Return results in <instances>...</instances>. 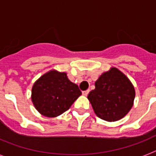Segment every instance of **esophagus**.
Here are the masks:
<instances>
[{"label":"esophagus","instance_id":"34e87169","mask_svg":"<svg viewBox=\"0 0 156 156\" xmlns=\"http://www.w3.org/2000/svg\"><path fill=\"white\" fill-rule=\"evenodd\" d=\"M83 95H84V96H87V94H89V90H84V91H83Z\"/></svg>","mask_w":156,"mask_h":156}]
</instances>
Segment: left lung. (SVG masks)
I'll return each mask as SVG.
<instances>
[{"mask_svg": "<svg viewBox=\"0 0 156 156\" xmlns=\"http://www.w3.org/2000/svg\"><path fill=\"white\" fill-rule=\"evenodd\" d=\"M95 89L87 96L94 113L108 122L121 119L131 109L135 98L134 87L128 77L115 67L99 76Z\"/></svg>", "mask_w": 156, "mask_h": 156, "instance_id": "1", "label": "left lung"}]
</instances>
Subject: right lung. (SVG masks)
Wrapping results in <instances>:
<instances>
[{
    "label": "right lung",
    "instance_id": "add662e5",
    "mask_svg": "<svg viewBox=\"0 0 156 156\" xmlns=\"http://www.w3.org/2000/svg\"><path fill=\"white\" fill-rule=\"evenodd\" d=\"M81 94L78 86L68 79L66 73L52 69L34 83L31 100L41 115L56 117L67 111Z\"/></svg>",
    "mask_w": 156,
    "mask_h": 156
}]
</instances>
